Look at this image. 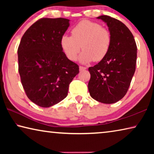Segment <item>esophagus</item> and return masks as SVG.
Wrapping results in <instances>:
<instances>
[{
	"mask_svg": "<svg viewBox=\"0 0 154 154\" xmlns=\"http://www.w3.org/2000/svg\"><path fill=\"white\" fill-rule=\"evenodd\" d=\"M85 69H86V67L82 66H79V71H83V70H85Z\"/></svg>",
	"mask_w": 154,
	"mask_h": 154,
	"instance_id": "1",
	"label": "esophagus"
}]
</instances>
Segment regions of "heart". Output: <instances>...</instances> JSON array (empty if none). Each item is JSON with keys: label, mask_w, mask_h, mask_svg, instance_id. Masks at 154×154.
Listing matches in <instances>:
<instances>
[{"label": "heart", "mask_w": 154, "mask_h": 154, "mask_svg": "<svg viewBox=\"0 0 154 154\" xmlns=\"http://www.w3.org/2000/svg\"><path fill=\"white\" fill-rule=\"evenodd\" d=\"M111 43L109 30L90 20L81 21L72 28L71 36L63 35L60 39L61 48L70 60H75L81 48L83 49L79 57V61L83 64L102 60L107 54Z\"/></svg>", "instance_id": "1"}]
</instances>
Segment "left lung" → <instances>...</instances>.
<instances>
[{
	"mask_svg": "<svg viewBox=\"0 0 154 154\" xmlns=\"http://www.w3.org/2000/svg\"><path fill=\"white\" fill-rule=\"evenodd\" d=\"M109 28L111 43L106 56L90 67L88 90L98 102L112 104L126 95L136 69L137 48L134 38L126 25L107 15H100Z\"/></svg>",
	"mask_w": 154,
	"mask_h": 154,
	"instance_id": "8db88e82",
	"label": "left lung"
}]
</instances>
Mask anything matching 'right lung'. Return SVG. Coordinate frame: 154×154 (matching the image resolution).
Returning <instances> with one entry per match:
<instances>
[{
  "label": "right lung",
  "instance_id": "right-lung-1",
  "mask_svg": "<svg viewBox=\"0 0 154 154\" xmlns=\"http://www.w3.org/2000/svg\"><path fill=\"white\" fill-rule=\"evenodd\" d=\"M65 18H42L21 39L18 71L28 98L41 107H49L66 97L79 66L67 58L60 46L69 27Z\"/></svg>",
  "mask_w": 154,
  "mask_h": 154
}]
</instances>
